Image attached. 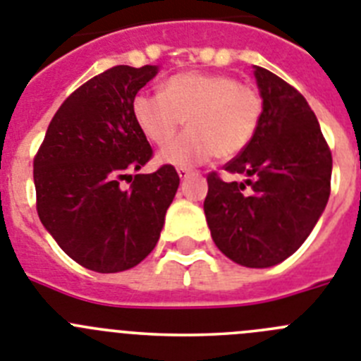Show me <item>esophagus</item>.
<instances>
[{
  "mask_svg": "<svg viewBox=\"0 0 361 361\" xmlns=\"http://www.w3.org/2000/svg\"><path fill=\"white\" fill-rule=\"evenodd\" d=\"M177 173L180 178H186L191 175V170H188V168H177Z\"/></svg>",
  "mask_w": 361,
  "mask_h": 361,
  "instance_id": "esophagus-1",
  "label": "esophagus"
}]
</instances>
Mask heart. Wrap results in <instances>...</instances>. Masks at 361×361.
<instances>
[{"mask_svg":"<svg viewBox=\"0 0 361 361\" xmlns=\"http://www.w3.org/2000/svg\"><path fill=\"white\" fill-rule=\"evenodd\" d=\"M132 114L141 132L159 146L169 142L186 118L188 132L171 140L159 161L190 166L212 155L226 161L244 152L262 123L264 97L257 86L229 73L183 72L166 79L161 94L139 92Z\"/></svg>","mask_w":361,"mask_h":361,"instance_id":"b5f03b06","label":"heart"}]
</instances>
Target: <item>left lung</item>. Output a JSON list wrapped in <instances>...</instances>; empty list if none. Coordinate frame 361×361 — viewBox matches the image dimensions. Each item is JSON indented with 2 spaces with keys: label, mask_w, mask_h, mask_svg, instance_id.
I'll list each match as a JSON object with an SVG mask.
<instances>
[{
  "label": "left lung",
  "mask_w": 361,
  "mask_h": 361,
  "mask_svg": "<svg viewBox=\"0 0 361 361\" xmlns=\"http://www.w3.org/2000/svg\"><path fill=\"white\" fill-rule=\"evenodd\" d=\"M264 97L260 128L224 166L247 175L226 183L208 173L204 213L212 238L233 262L269 267L291 257L320 219L331 193L333 155L317 116L295 86L255 66Z\"/></svg>",
  "instance_id": "1"
}]
</instances>
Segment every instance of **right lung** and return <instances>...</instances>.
<instances>
[{
  "mask_svg": "<svg viewBox=\"0 0 361 361\" xmlns=\"http://www.w3.org/2000/svg\"><path fill=\"white\" fill-rule=\"evenodd\" d=\"M155 73L152 65H119L88 79L56 111L34 157L39 220L86 269L117 273L145 260L177 193L171 164L130 175L153 157L132 101Z\"/></svg>",
  "mask_w": 361,
  "mask_h": 361,
  "instance_id": "add662e5",
  "label": "right lung"
}]
</instances>
